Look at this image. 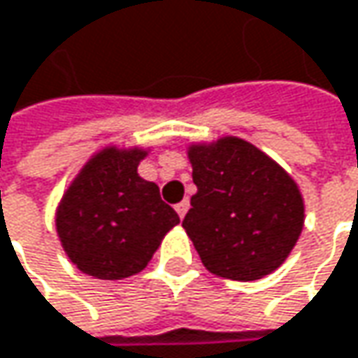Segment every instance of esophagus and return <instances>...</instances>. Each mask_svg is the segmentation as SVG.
<instances>
[{
    "label": "esophagus",
    "instance_id": "34e87169",
    "mask_svg": "<svg viewBox=\"0 0 358 358\" xmlns=\"http://www.w3.org/2000/svg\"><path fill=\"white\" fill-rule=\"evenodd\" d=\"M175 210H177V214H179V218H183V216L187 214V210H189V201H187V200L179 201V203L175 206Z\"/></svg>",
    "mask_w": 358,
    "mask_h": 358
}]
</instances>
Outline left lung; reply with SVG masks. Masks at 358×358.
<instances>
[{
    "label": "left lung",
    "instance_id": "obj_1",
    "mask_svg": "<svg viewBox=\"0 0 358 358\" xmlns=\"http://www.w3.org/2000/svg\"><path fill=\"white\" fill-rule=\"evenodd\" d=\"M198 187L183 229L206 270L231 280H259L291 255L305 203L291 175L237 136L187 148Z\"/></svg>",
    "mask_w": 358,
    "mask_h": 358
}]
</instances>
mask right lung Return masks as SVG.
<instances>
[{
  "label": "right lung",
  "instance_id": "1",
  "mask_svg": "<svg viewBox=\"0 0 358 358\" xmlns=\"http://www.w3.org/2000/svg\"><path fill=\"white\" fill-rule=\"evenodd\" d=\"M150 148L105 146L78 171L55 212V229L71 264L101 280L142 272L179 224L157 183L138 175Z\"/></svg>",
  "mask_w": 358,
  "mask_h": 358
}]
</instances>
